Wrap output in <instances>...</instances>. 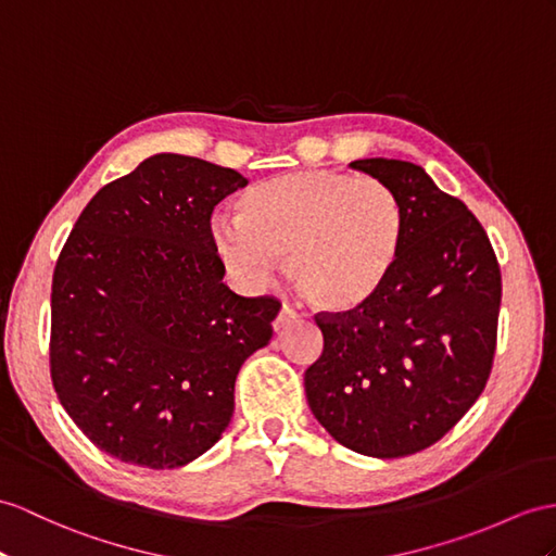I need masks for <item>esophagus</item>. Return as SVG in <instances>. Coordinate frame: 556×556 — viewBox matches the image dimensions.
<instances>
[{
    "mask_svg": "<svg viewBox=\"0 0 556 556\" xmlns=\"http://www.w3.org/2000/svg\"><path fill=\"white\" fill-rule=\"evenodd\" d=\"M294 318H296V311H294L292 306H288V304H282L280 314L274 318V330H282V328H286V325L292 323Z\"/></svg>",
    "mask_w": 556,
    "mask_h": 556,
    "instance_id": "1",
    "label": "esophagus"
}]
</instances>
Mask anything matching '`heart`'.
<instances>
[{
	"instance_id": "b5f03b06",
	"label": "heart",
	"mask_w": 556,
	"mask_h": 556,
	"mask_svg": "<svg viewBox=\"0 0 556 556\" xmlns=\"http://www.w3.org/2000/svg\"><path fill=\"white\" fill-rule=\"evenodd\" d=\"M216 252L248 286L288 260L304 300L325 314L368 306L399 264L405 207L380 179L332 169L270 176L238 200L236 222L212 226Z\"/></svg>"
}]
</instances>
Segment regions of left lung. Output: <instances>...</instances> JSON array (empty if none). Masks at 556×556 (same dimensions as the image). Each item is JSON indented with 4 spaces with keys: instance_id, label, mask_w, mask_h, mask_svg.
Returning <instances> with one entry per match:
<instances>
[{
    "instance_id": "left-lung-1",
    "label": "left lung",
    "mask_w": 556,
    "mask_h": 556,
    "mask_svg": "<svg viewBox=\"0 0 556 556\" xmlns=\"http://www.w3.org/2000/svg\"><path fill=\"white\" fill-rule=\"evenodd\" d=\"M351 167L389 184L405 207L399 264L375 300L316 314L323 354L304 372L311 413L346 448L405 457L443 439L489 382L503 278L463 200L403 160Z\"/></svg>"
}]
</instances>
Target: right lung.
<instances>
[{
	"label": "right lung",
	"mask_w": 556,
	"mask_h": 556,
	"mask_svg": "<svg viewBox=\"0 0 556 556\" xmlns=\"http://www.w3.org/2000/svg\"><path fill=\"white\" fill-rule=\"evenodd\" d=\"M248 179L160 153L105 184L53 268L51 382L79 431L148 469L193 463L233 415L240 365L268 344L276 296L222 278L212 212Z\"/></svg>",
	"instance_id": "obj_1"
}]
</instances>
